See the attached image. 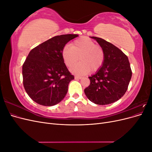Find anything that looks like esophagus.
Listing matches in <instances>:
<instances>
[{
    "mask_svg": "<svg viewBox=\"0 0 152 152\" xmlns=\"http://www.w3.org/2000/svg\"><path fill=\"white\" fill-rule=\"evenodd\" d=\"M81 78H82V77H80V76H75V80L80 79Z\"/></svg>",
    "mask_w": 152,
    "mask_h": 152,
    "instance_id": "1",
    "label": "esophagus"
}]
</instances>
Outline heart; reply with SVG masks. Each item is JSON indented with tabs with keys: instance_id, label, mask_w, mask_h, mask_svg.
<instances>
[{
	"instance_id": "1",
	"label": "heart",
	"mask_w": 152,
	"mask_h": 152,
	"mask_svg": "<svg viewBox=\"0 0 152 152\" xmlns=\"http://www.w3.org/2000/svg\"><path fill=\"white\" fill-rule=\"evenodd\" d=\"M61 56L67 67L73 66L79 59L80 62L70 69L72 73L78 75L86 74L91 70L98 71L103 66L105 57L101 45L84 37L75 40L70 46L64 47Z\"/></svg>"
}]
</instances>
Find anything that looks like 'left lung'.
<instances>
[{
  "mask_svg": "<svg viewBox=\"0 0 152 152\" xmlns=\"http://www.w3.org/2000/svg\"><path fill=\"white\" fill-rule=\"evenodd\" d=\"M104 51V63L96 74L89 77V86L84 93L91 102L105 105L121 99L127 90L132 70L127 56L121 49L105 40L91 37Z\"/></svg>",
  "mask_w": 152,
  "mask_h": 152,
  "instance_id": "1",
  "label": "left lung"
}]
</instances>
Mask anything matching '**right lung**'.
<instances>
[{
    "mask_svg": "<svg viewBox=\"0 0 152 152\" xmlns=\"http://www.w3.org/2000/svg\"><path fill=\"white\" fill-rule=\"evenodd\" d=\"M76 34L55 36L32 49L22 67L23 83L26 93L35 102L53 106L65 98L74 76L64 63L61 52Z\"/></svg>",
    "mask_w": 152,
    "mask_h": 152,
    "instance_id": "add662e5",
    "label": "right lung"
}]
</instances>
